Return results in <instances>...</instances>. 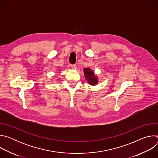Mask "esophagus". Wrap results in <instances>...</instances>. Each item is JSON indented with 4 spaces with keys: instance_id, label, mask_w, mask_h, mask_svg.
Returning <instances> with one entry per match:
<instances>
[{
    "instance_id": "1",
    "label": "esophagus",
    "mask_w": 158,
    "mask_h": 158,
    "mask_svg": "<svg viewBox=\"0 0 158 158\" xmlns=\"http://www.w3.org/2000/svg\"><path fill=\"white\" fill-rule=\"evenodd\" d=\"M71 67H72L73 69H76L77 66H76V64H72V65H71Z\"/></svg>"
}]
</instances>
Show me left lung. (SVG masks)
Segmentation results:
<instances>
[{
  "mask_svg": "<svg viewBox=\"0 0 158 158\" xmlns=\"http://www.w3.org/2000/svg\"><path fill=\"white\" fill-rule=\"evenodd\" d=\"M84 73L85 79L87 81L89 84H91L92 85L98 84V79L94 75V73L92 70H91L89 68H85L84 69Z\"/></svg>",
  "mask_w": 158,
  "mask_h": 158,
  "instance_id": "left-lung-1",
  "label": "left lung"
}]
</instances>
